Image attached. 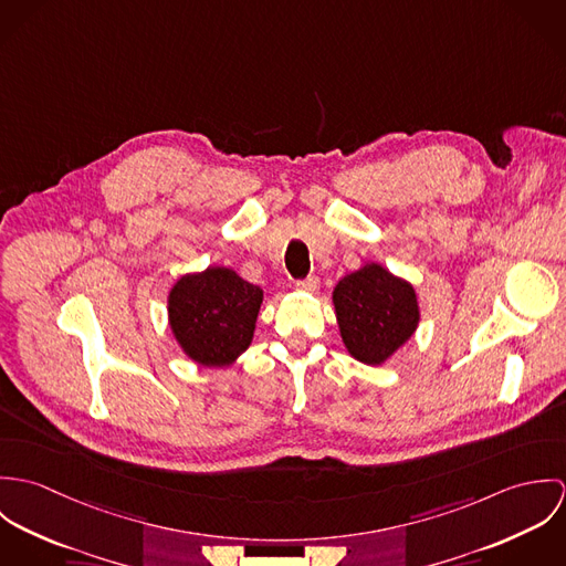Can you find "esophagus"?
<instances>
[{
    "label": "esophagus",
    "instance_id": "obj_1",
    "mask_svg": "<svg viewBox=\"0 0 566 566\" xmlns=\"http://www.w3.org/2000/svg\"><path fill=\"white\" fill-rule=\"evenodd\" d=\"M296 287L298 290H303V292H318V287H321V281H318V276H307V279H301V281H296Z\"/></svg>",
    "mask_w": 566,
    "mask_h": 566
}]
</instances>
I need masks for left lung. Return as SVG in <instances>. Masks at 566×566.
<instances>
[{
  "label": "left lung",
  "instance_id": "8db88e82",
  "mask_svg": "<svg viewBox=\"0 0 566 566\" xmlns=\"http://www.w3.org/2000/svg\"><path fill=\"white\" fill-rule=\"evenodd\" d=\"M333 303L348 353L370 366L386 361L418 324L413 287L377 263L344 276Z\"/></svg>",
  "mask_w": 566,
  "mask_h": 566
}]
</instances>
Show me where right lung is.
<instances>
[{"mask_svg":"<svg viewBox=\"0 0 566 566\" xmlns=\"http://www.w3.org/2000/svg\"><path fill=\"white\" fill-rule=\"evenodd\" d=\"M263 292L229 268L182 276L169 294V324L202 366H227L248 348Z\"/></svg>","mask_w":566,"mask_h":566,"instance_id":"obj_1","label":"right lung"}]
</instances>
